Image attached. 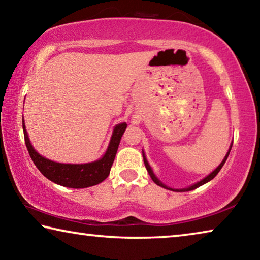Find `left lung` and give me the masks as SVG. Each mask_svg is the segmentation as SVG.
Instances as JSON below:
<instances>
[{"mask_svg": "<svg viewBox=\"0 0 260 260\" xmlns=\"http://www.w3.org/2000/svg\"><path fill=\"white\" fill-rule=\"evenodd\" d=\"M231 149H232V144H231V148H230V150H228V152H227V155L225 156V158H223V160L220 162V165L217 167V169H215L213 172H211L208 177H205L204 179H202L201 181H199V182H196V183H193L192 186H189L188 188H182V189H172V188H170V187H167V186H165L164 183L162 182H160L159 180L157 179V177L155 174H153V172H152V170H151V167H150V165L148 164V160H147V158H146V156H144V153H143V161H144V165H146V167H147V171H148V173H149V175H150L151 177V179H152V181L155 182L156 184H158V186H160V187H162V188H165V189H169V190H173V191H189V190H193V189H196V188H199V187H201V186H203L204 183H206V182H209V181H211V180H212L215 175H217L218 173H219V171L221 170V167L223 166V164H225L226 162V160H227V158H228V155H230V152H231Z\"/></svg>", "mask_w": 260, "mask_h": 260, "instance_id": "left-lung-1", "label": "left lung"}]
</instances>
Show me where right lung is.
<instances>
[{"instance_id":"right-lung-1","label":"right lung","mask_w":260,"mask_h":260,"mask_svg":"<svg viewBox=\"0 0 260 260\" xmlns=\"http://www.w3.org/2000/svg\"><path fill=\"white\" fill-rule=\"evenodd\" d=\"M126 127V122H121V124H118L114 127L109 147L101 159L87 162V164H63V162H56L47 159L37 152L28 139L23 119L26 147H27L29 156L35 166L38 167V170L50 181L60 184V186L76 189L95 186L109 177L110 170H111L121 136L124 134Z\"/></svg>"}]
</instances>
